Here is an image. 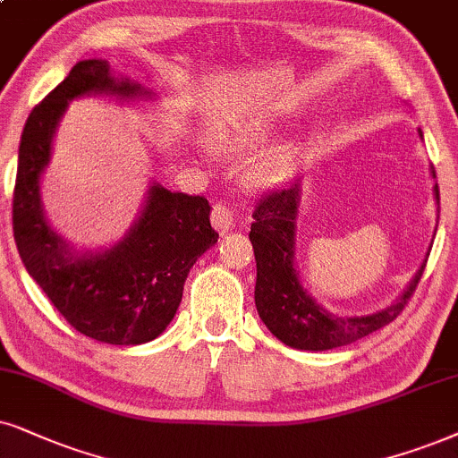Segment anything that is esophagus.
Returning a JSON list of instances; mask_svg holds the SVG:
<instances>
[{
    "mask_svg": "<svg viewBox=\"0 0 458 458\" xmlns=\"http://www.w3.org/2000/svg\"><path fill=\"white\" fill-rule=\"evenodd\" d=\"M211 224L219 234H228L230 230L234 228L233 213L225 209L224 205H216V207H213V213H211Z\"/></svg>",
    "mask_w": 458,
    "mask_h": 458,
    "instance_id": "obj_1",
    "label": "esophagus"
}]
</instances>
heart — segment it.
I'll return each instance as SVG.
<instances>
[{"label":"heart","mask_w":458,"mask_h":458,"mask_svg":"<svg viewBox=\"0 0 458 458\" xmlns=\"http://www.w3.org/2000/svg\"><path fill=\"white\" fill-rule=\"evenodd\" d=\"M272 135L268 123H251L233 126L222 131L216 139V148L230 158H242V156L256 152L262 148ZM300 160V143L293 139L270 143L262 152H258L242 169V183L251 190H272L285 183L292 173L296 171Z\"/></svg>","instance_id":"obj_1"}]
</instances>
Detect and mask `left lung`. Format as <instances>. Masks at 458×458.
Masks as SVG:
<instances>
[{"instance_id":"1","label":"left lung","mask_w":458,"mask_h":458,"mask_svg":"<svg viewBox=\"0 0 458 458\" xmlns=\"http://www.w3.org/2000/svg\"><path fill=\"white\" fill-rule=\"evenodd\" d=\"M422 139V131L419 129ZM431 177L436 171L431 166ZM433 199L439 217V190L433 186ZM302 205V186L293 183L281 192L259 200L251 224L249 241L256 253V309L270 334L283 344L298 351H329L357 343L363 335L389 326L395 319L419 285L429 251L399 296L383 310L369 315H335L319 304L304 287L296 270L298 216Z\"/></svg>"}]
</instances>
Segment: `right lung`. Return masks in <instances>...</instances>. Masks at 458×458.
Returning <instances> with one entry per match:
<instances>
[{
    "mask_svg": "<svg viewBox=\"0 0 458 458\" xmlns=\"http://www.w3.org/2000/svg\"><path fill=\"white\" fill-rule=\"evenodd\" d=\"M112 97L156 101V92L109 61L75 63L63 82L29 114L19 146L13 222L19 256L33 281L80 334L107 344L149 343L169 327L182 304L190 268L217 242L202 196L149 182L135 222L107 247H78L56 233L42 202V177L69 103Z\"/></svg>",
    "mask_w": 458,
    "mask_h": 458,
    "instance_id": "right-lung-1",
    "label": "right lung"
}]
</instances>
